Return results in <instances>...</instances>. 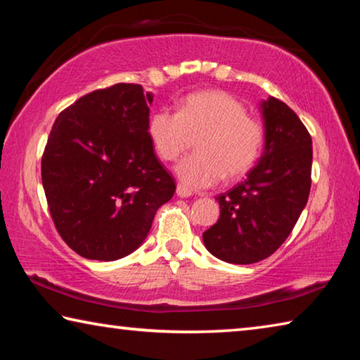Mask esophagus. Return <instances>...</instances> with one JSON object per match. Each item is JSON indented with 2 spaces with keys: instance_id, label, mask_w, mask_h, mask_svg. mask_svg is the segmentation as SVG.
<instances>
[{
  "instance_id": "1",
  "label": "esophagus",
  "mask_w": 360,
  "mask_h": 360,
  "mask_svg": "<svg viewBox=\"0 0 360 360\" xmlns=\"http://www.w3.org/2000/svg\"><path fill=\"white\" fill-rule=\"evenodd\" d=\"M176 195H178V197H181V198H188L192 195V191H188L187 187L178 184V187H176Z\"/></svg>"
}]
</instances>
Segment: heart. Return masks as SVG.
<instances>
[{"label":"heart","instance_id":"heart-1","mask_svg":"<svg viewBox=\"0 0 360 360\" xmlns=\"http://www.w3.org/2000/svg\"><path fill=\"white\" fill-rule=\"evenodd\" d=\"M148 135L162 160H176L187 149L191 136L195 149L176 165L182 184L205 188L225 176L236 179L259 160L265 131L257 119L233 95L222 90H203L182 98L178 112L158 109L149 117Z\"/></svg>","mask_w":360,"mask_h":360}]
</instances>
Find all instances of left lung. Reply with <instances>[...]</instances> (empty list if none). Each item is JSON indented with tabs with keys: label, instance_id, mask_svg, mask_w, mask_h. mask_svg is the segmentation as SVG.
<instances>
[{
	"label": "left lung",
	"instance_id": "1",
	"mask_svg": "<svg viewBox=\"0 0 360 360\" xmlns=\"http://www.w3.org/2000/svg\"><path fill=\"white\" fill-rule=\"evenodd\" d=\"M265 146L248 178L216 200L219 221L203 233L214 257L248 265L276 251L290 235L311 188V136L298 115L273 96L260 103Z\"/></svg>",
	"mask_w": 360,
	"mask_h": 360
}]
</instances>
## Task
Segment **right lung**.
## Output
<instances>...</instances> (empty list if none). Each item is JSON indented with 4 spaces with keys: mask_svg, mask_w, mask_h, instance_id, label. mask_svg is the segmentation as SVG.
Returning a JSON list of instances; mask_svg holds the SVG:
<instances>
[{
    "mask_svg": "<svg viewBox=\"0 0 360 360\" xmlns=\"http://www.w3.org/2000/svg\"><path fill=\"white\" fill-rule=\"evenodd\" d=\"M152 100L141 85L115 84L81 96L52 127L42 187L60 236L85 259L131 254L176 191L148 135Z\"/></svg>",
    "mask_w": 360,
    "mask_h": 360,
    "instance_id": "1",
    "label": "right lung"
}]
</instances>
